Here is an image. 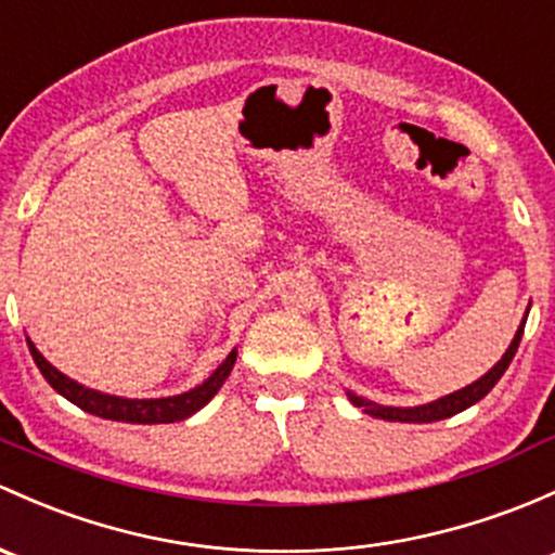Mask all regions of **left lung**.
I'll list each match as a JSON object with an SVG mask.
<instances>
[{
  "label": "left lung",
  "instance_id": "8db88e82",
  "mask_svg": "<svg viewBox=\"0 0 555 555\" xmlns=\"http://www.w3.org/2000/svg\"><path fill=\"white\" fill-rule=\"evenodd\" d=\"M527 313H529V308H527ZM524 324H527V317H524L521 326H518V332H516V337H513L508 351L503 353V359H500L498 364H494L492 370L487 372V375L478 377L476 383L465 385V388L454 390V393L441 396V399L430 401V404H420V406H380V404H375V401H370V399H361V396L351 393V390H348V399H351L353 406H361V410H364L366 415H372V417H377V420H390V423H436V420H447V417L457 415V412L468 410V406H474L476 401H481L483 396H487L489 390H492L494 385H498L500 377L505 375V370H508L513 356H516V351H518V343H521Z\"/></svg>",
  "mask_w": 555,
  "mask_h": 555
}]
</instances>
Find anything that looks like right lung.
I'll return each mask as SVG.
<instances>
[{"label":"right lung","mask_w":555,"mask_h":555,"mask_svg":"<svg viewBox=\"0 0 555 555\" xmlns=\"http://www.w3.org/2000/svg\"><path fill=\"white\" fill-rule=\"evenodd\" d=\"M28 351H31L34 361H37L39 372L44 375V380L63 396L72 404H77L79 410L90 412V415L103 417V420H116V423H138V425H156V423H178V420L191 417L194 412H199L220 388L229 380L233 364H236V351L225 356L223 364L212 372L202 385L185 390V393L167 396V399H121V396L101 393V390H92L79 385L72 377H66L63 372H57L42 353L37 351L31 340L26 337Z\"/></svg>","instance_id":"1"}]
</instances>
